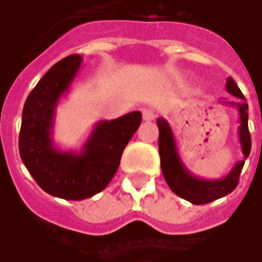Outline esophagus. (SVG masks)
Listing matches in <instances>:
<instances>
[{
  "label": "esophagus",
  "instance_id": "esophagus-1",
  "mask_svg": "<svg viewBox=\"0 0 262 262\" xmlns=\"http://www.w3.org/2000/svg\"><path fill=\"white\" fill-rule=\"evenodd\" d=\"M142 115H143V119H145L146 122H152V120L156 119V115H155V112L152 108H143Z\"/></svg>",
  "mask_w": 262,
  "mask_h": 262
}]
</instances>
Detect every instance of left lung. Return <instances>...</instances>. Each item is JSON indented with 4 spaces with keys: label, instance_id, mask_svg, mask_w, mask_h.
Segmentation results:
<instances>
[{
    "label": "left lung",
    "instance_id": "8db88e82",
    "mask_svg": "<svg viewBox=\"0 0 262 262\" xmlns=\"http://www.w3.org/2000/svg\"><path fill=\"white\" fill-rule=\"evenodd\" d=\"M227 92L232 96L238 97V101H224L227 104L235 106L239 113V127L238 136L243 150V161H238L234 168L229 170V173L221 179H202L193 173H191L188 168L183 165L182 159L179 156L176 147L175 136L172 127L163 119L159 117L158 127H159V155H161L162 173L165 176V181L169 185L173 193L178 196L189 201L193 205L209 204L215 199H220L234 191L238 185V179L241 175L245 159L250 156L251 152V136L248 130V104L245 103V97L241 93L239 87L235 81L228 77L227 79Z\"/></svg>",
    "mask_w": 262,
    "mask_h": 262
}]
</instances>
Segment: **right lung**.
Returning <instances> with one entry per match:
<instances>
[{"label":"right lung","instance_id":"obj_1","mask_svg":"<svg viewBox=\"0 0 262 262\" xmlns=\"http://www.w3.org/2000/svg\"><path fill=\"white\" fill-rule=\"evenodd\" d=\"M81 67L73 54L50 69L23 108L19 156L42 191L67 201H81L101 192L120 165L124 147L142 122L140 112L97 122L80 152L60 150L53 142L56 107Z\"/></svg>","mask_w":262,"mask_h":262}]
</instances>
